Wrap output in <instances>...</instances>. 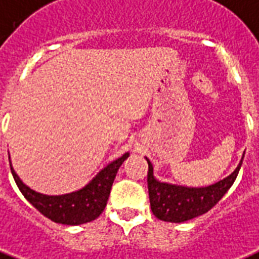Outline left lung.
<instances>
[{
  "label": "left lung",
  "mask_w": 259,
  "mask_h": 259,
  "mask_svg": "<svg viewBox=\"0 0 259 259\" xmlns=\"http://www.w3.org/2000/svg\"><path fill=\"white\" fill-rule=\"evenodd\" d=\"M242 161L234 173L213 185L205 188H186L158 181L152 173L151 162L147 159L148 197L152 213L159 220L170 223H182L204 215L212 209L231 188L239 173Z\"/></svg>",
  "instance_id": "8db88e82"
}]
</instances>
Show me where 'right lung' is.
<instances>
[{"instance_id":"add662e5","label":"right lung","mask_w":259,"mask_h":259,"mask_svg":"<svg viewBox=\"0 0 259 259\" xmlns=\"http://www.w3.org/2000/svg\"><path fill=\"white\" fill-rule=\"evenodd\" d=\"M128 152L123 157L111 162L107 167L100 171L92 181L82 189L62 196H46L37 193L27 185H24L19 176L12 167L11 170L16 184L19 186L23 196L35 206L36 209L48 219L55 223L78 226V224L89 223L97 219L107 206V201L111 193L112 184L115 181L116 173L123 162L128 158Z\"/></svg>"}]
</instances>
